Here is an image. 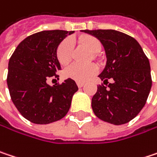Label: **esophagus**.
<instances>
[{
	"label": "esophagus",
	"instance_id": "esophagus-1",
	"mask_svg": "<svg viewBox=\"0 0 157 157\" xmlns=\"http://www.w3.org/2000/svg\"><path fill=\"white\" fill-rule=\"evenodd\" d=\"M76 83H77V86H78L79 88H81V87H82L84 85V82H77Z\"/></svg>",
	"mask_w": 157,
	"mask_h": 157
}]
</instances>
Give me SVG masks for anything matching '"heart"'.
I'll return each instance as SVG.
<instances>
[{"mask_svg": "<svg viewBox=\"0 0 157 157\" xmlns=\"http://www.w3.org/2000/svg\"><path fill=\"white\" fill-rule=\"evenodd\" d=\"M92 53H97L101 50V42L93 36H82L79 38ZM73 49V41L69 38L64 40L57 48L56 57L61 64H66L71 59ZM98 72V67L93 64H80L74 63L68 65L64 71V75L66 78L75 80L76 82H84L92 77Z\"/></svg>", "mask_w": 157, "mask_h": 157, "instance_id": "heart-1", "label": "heart"}]
</instances>
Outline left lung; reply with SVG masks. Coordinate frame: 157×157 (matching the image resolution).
<instances>
[{"label": "left lung", "mask_w": 157, "mask_h": 157, "mask_svg": "<svg viewBox=\"0 0 157 157\" xmlns=\"http://www.w3.org/2000/svg\"><path fill=\"white\" fill-rule=\"evenodd\" d=\"M102 44L107 62L99 77L108 87L99 85L92 99L94 114L101 121L122 125L133 120L145 106L152 79L148 58L134 37L114 29L82 30Z\"/></svg>", "instance_id": "obj_1"}]
</instances>
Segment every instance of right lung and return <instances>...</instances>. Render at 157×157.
Returning <instances> with one entry per match:
<instances>
[{
  "label": "right lung",
  "mask_w": 157,
  "mask_h": 157,
  "mask_svg": "<svg viewBox=\"0 0 157 157\" xmlns=\"http://www.w3.org/2000/svg\"><path fill=\"white\" fill-rule=\"evenodd\" d=\"M74 31L44 30L26 37L10 58L7 84L14 105L22 116L35 124H49L64 118L73 95L78 91L68 78L62 84L47 82L61 65L56 57L60 43Z\"/></svg>",
  "instance_id": "right-lung-1"
}]
</instances>
